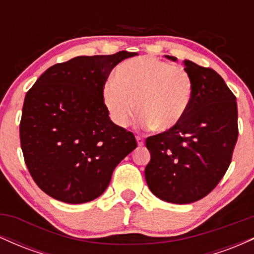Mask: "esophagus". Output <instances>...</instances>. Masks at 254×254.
Returning <instances> with one entry per match:
<instances>
[{
	"instance_id": "34e87169",
	"label": "esophagus",
	"mask_w": 254,
	"mask_h": 254,
	"mask_svg": "<svg viewBox=\"0 0 254 254\" xmlns=\"http://www.w3.org/2000/svg\"><path fill=\"white\" fill-rule=\"evenodd\" d=\"M136 141H137V144H138V145H143L144 144V139L142 138L141 136H137Z\"/></svg>"
}]
</instances>
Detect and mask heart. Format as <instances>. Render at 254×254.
I'll list each match as a JSON object with an SVG mask.
<instances>
[{
	"label": "heart",
	"mask_w": 254,
	"mask_h": 254,
	"mask_svg": "<svg viewBox=\"0 0 254 254\" xmlns=\"http://www.w3.org/2000/svg\"><path fill=\"white\" fill-rule=\"evenodd\" d=\"M103 101L111 121L127 127L136 112L138 124L166 132L180 124L192 98L190 74L155 57L125 61L116 69L115 80L104 83Z\"/></svg>",
	"instance_id": "b5f03b06"
}]
</instances>
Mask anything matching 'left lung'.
Here are the masks:
<instances>
[{"label":"left lung","instance_id":"left-lung-1","mask_svg":"<svg viewBox=\"0 0 254 254\" xmlns=\"http://www.w3.org/2000/svg\"><path fill=\"white\" fill-rule=\"evenodd\" d=\"M177 62L176 57L166 56ZM192 80L188 113L173 130L148 137L150 161L144 171L160 199L189 204L216 188L228 170L238 139L237 98L210 68L184 61Z\"/></svg>","mask_w":254,"mask_h":254}]
</instances>
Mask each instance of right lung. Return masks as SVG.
<instances>
[{"label": "right lung", "instance_id": "right-lung-1", "mask_svg": "<svg viewBox=\"0 0 254 254\" xmlns=\"http://www.w3.org/2000/svg\"><path fill=\"white\" fill-rule=\"evenodd\" d=\"M136 55L71 58L50 66L27 92L21 149L33 180L50 197L69 204L95 199L137 147L133 133L111 121L101 95L112 69Z\"/></svg>", "mask_w": 254, "mask_h": 254}]
</instances>
